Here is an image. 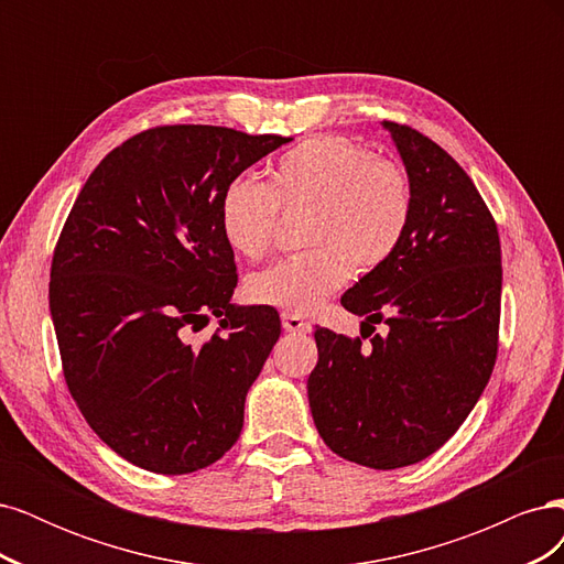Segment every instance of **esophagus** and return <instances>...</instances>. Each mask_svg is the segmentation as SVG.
<instances>
[{"label": "esophagus", "mask_w": 564, "mask_h": 564, "mask_svg": "<svg viewBox=\"0 0 564 564\" xmlns=\"http://www.w3.org/2000/svg\"><path fill=\"white\" fill-rule=\"evenodd\" d=\"M282 327L292 334H308L313 329V324L296 313H282Z\"/></svg>", "instance_id": "esophagus-1"}]
</instances>
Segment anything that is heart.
<instances>
[{"label": "heart", "mask_w": 564, "mask_h": 564, "mask_svg": "<svg viewBox=\"0 0 564 564\" xmlns=\"http://www.w3.org/2000/svg\"><path fill=\"white\" fill-rule=\"evenodd\" d=\"M284 212L308 209L301 253L249 278L251 301L286 313H313L344 286L352 265L369 272L402 245L414 195L404 169L373 158L344 135H313L272 164L270 181L235 178L220 197L224 240L247 259H261Z\"/></svg>", "instance_id": "obj_1"}]
</instances>
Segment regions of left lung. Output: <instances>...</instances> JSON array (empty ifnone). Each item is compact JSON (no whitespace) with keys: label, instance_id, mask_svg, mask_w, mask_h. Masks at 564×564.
<instances>
[{"label":"left lung","instance_id":"8db88e82","mask_svg":"<svg viewBox=\"0 0 564 564\" xmlns=\"http://www.w3.org/2000/svg\"><path fill=\"white\" fill-rule=\"evenodd\" d=\"M383 127L412 183V224L398 251L340 296L371 332L315 329L308 400L334 454L392 470L437 452L482 395L499 350L501 242L452 155L412 127ZM381 321L383 337L372 333Z\"/></svg>","mask_w":564,"mask_h":564}]
</instances>
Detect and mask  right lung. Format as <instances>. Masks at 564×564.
I'll list each match as a JSON object with an SVG mask.
<instances>
[{
	"label": "right lung",
	"mask_w": 564,
	"mask_h": 564,
	"mask_svg": "<svg viewBox=\"0 0 564 564\" xmlns=\"http://www.w3.org/2000/svg\"><path fill=\"white\" fill-rule=\"evenodd\" d=\"M292 139L172 124L131 135L79 191L51 261L63 377L91 431L162 475L212 466L242 433L247 390L280 338L270 305H235L220 197ZM219 329L202 345L186 340Z\"/></svg>",
	"instance_id": "1"
}]
</instances>
